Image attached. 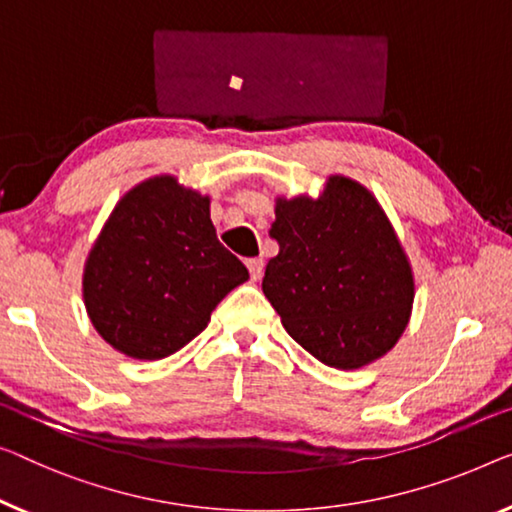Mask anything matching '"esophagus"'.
Listing matches in <instances>:
<instances>
[{
	"instance_id": "34e87169",
	"label": "esophagus",
	"mask_w": 512,
	"mask_h": 512,
	"mask_svg": "<svg viewBox=\"0 0 512 512\" xmlns=\"http://www.w3.org/2000/svg\"><path fill=\"white\" fill-rule=\"evenodd\" d=\"M248 271H250V278L253 280H259L264 276V262L259 257L255 259H248Z\"/></svg>"
}]
</instances>
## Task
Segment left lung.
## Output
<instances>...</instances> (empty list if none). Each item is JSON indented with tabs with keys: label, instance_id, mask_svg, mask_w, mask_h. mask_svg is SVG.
<instances>
[{
	"label": "left lung",
	"instance_id": "1",
	"mask_svg": "<svg viewBox=\"0 0 512 512\" xmlns=\"http://www.w3.org/2000/svg\"><path fill=\"white\" fill-rule=\"evenodd\" d=\"M262 289L287 333L329 368L391 352L411 317L414 273L391 220L361 183L333 174L324 193L276 200Z\"/></svg>",
	"mask_w": 512,
	"mask_h": 512
}]
</instances>
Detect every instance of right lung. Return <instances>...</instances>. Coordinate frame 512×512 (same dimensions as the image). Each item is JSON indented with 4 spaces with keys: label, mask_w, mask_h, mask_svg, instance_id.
I'll use <instances>...</instances> for the list:
<instances>
[{
    "label": "right lung",
    "mask_w": 512,
    "mask_h": 512,
    "mask_svg": "<svg viewBox=\"0 0 512 512\" xmlns=\"http://www.w3.org/2000/svg\"><path fill=\"white\" fill-rule=\"evenodd\" d=\"M246 280L241 259L218 241L209 197L160 174L112 209L89 250L82 296L108 345L158 361L207 329L216 305Z\"/></svg>",
    "instance_id": "right-lung-1"
}]
</instances>
